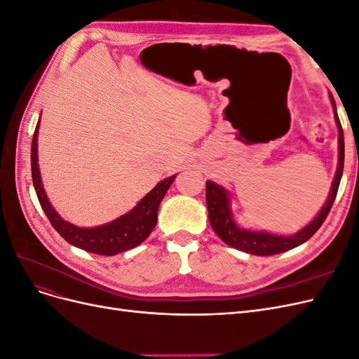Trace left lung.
<instances>
[{"mask_svg":"<svg viewBox=\"0 0 359 359\" xmlns=\"http://www.w3.org/2000/svg\"><path fill=\"white\" fill-rule=\"evenodd\" d=\"M330 99L332 103L335 123H337V127H339V166H337L335 178L332 181L328 201L323 205L320 212L314 217L313 222H310L306 227H304V229L289 236H280V235H273L266 232L243 229V227L238 226L233 220V214L231 211V205H229V194H227V191L223 187L217 186V184H214L212 181H206V208H208L210 223L217 236H219L220 240L224 241L227 245L255 256H273L301 245L302 243L310 240V238L318 232L325 219H327V215L330 214L331 206L335 201L337 191H339V186H340V180L343 175V165H344L343 128L340 124L339 115H337L334 97L330 95Z\"/></svg>","mask_w":359,"mask_h":359,"instance_id":"obj_1","label":"left lung"}]
</instances>
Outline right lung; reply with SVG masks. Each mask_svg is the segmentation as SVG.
Listing matches in <instances>:
<instances>
[{"label":"right lung","instance_id":"1","mask_svg":"<svg viewBox=\"0 0 359 359\" xmlns=\"http://www.w3.org/2000/svg\"><path fill=\"white\" fill-rule=\"evenodd\" d=\"M39 124L40 119L37 123L31 144V175L39 202L43 211L48 215L53 229H55L69 244L82 248L85 252L102 256H114L126 252V250L135 248L140 243H144L156 227L158 205L161 199L165 198L166 191L169 190L170 184L177 175H172L166 180L160 181L144 199H140V202L132 211L118 217L116 220L97 227H78L61 219L58 212L53 210V206L49 203L45 189H43L37 163Z\"/></svg>","mask_w":359,"mask_h":359}]
</instances>
